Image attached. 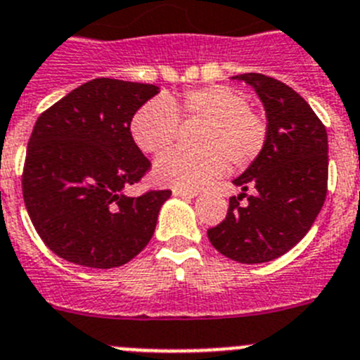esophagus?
I'll list each match as a JSON object with an SVG mask.
<instances>
[{"label":"esophagus","mask_w":360,"mask_h":360,"mask_svg":"<svg viewBox=\"0 0 360 360\" xmlns=\"http://www.w3.org/2000/svg\"><path fill=\"white\" fill-rule=\"evenodd\" d=\"M173 195L178 198H195L198 196V191H186V189H173Z\"/></svg>","instance_id":"34e87169"}]
</instances>
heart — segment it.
<instances>
[{"instance_id": "b5f03b06", "label": "heart", "mask_w": 360, "mask_h": 360, "mask_svg": "<svg viewBox=\"0 0 360 360\" xmlns=\"http://www.w3.org/2000/svg\"><path fill=\"white\" fill-rule=\"evenodd\" d=\"M202 122L195 135L200 149L165 153L153 167L158 184L198 189L219 178L229 162L234 169L249 167L262 155L269 136L266 120L250 108L243 91L209 84L180 95L155 97L131 119L135 144L149 155L167 151L178 139L180 120Z\"/></svg>"}]
</instances>
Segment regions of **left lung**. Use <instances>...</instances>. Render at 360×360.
Returning a JSON list of instances; mask_svg holds the SVG:
<instances>
[{
    "label": "left lung",
    "instance_id": "left-lung-1",
    "mask_svg": "<svg viewBox=\"0 0 360 360\" xmlns=\"http://www.w3.org/2000/svg\"><path fill=\"white\" fill-rule=\"evenodd\" d=\"M234 81L254 88L266 113L263 153L232 184L225 219L209 229L218 252L238 263H266L303 240L316 221L328 184V135L310 104L278 79L241 73ZM250 188L253 195L241 206Z\"/></svg>",
    "mask_w": 360,
    "mask_h": 360
}]
</instances>
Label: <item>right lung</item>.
Instances as JSON below:
<instances>
[{"instance_id": "right-lung-1", "label": "right lung", "mask_w": 360, "mask_h": 360, "mask_svg": "<svg viewBox=\"0 0 360 360\" xmlns=\"http://www.w3.org/2000/svg\"><path fill=\"white\" fill-rule=\"evenodd\" d=\"M155 84L94 79L41 113L27 149L23 198L53 254L90 269L128 263L151 240L171 191L126 195L149 169L131 136Z\"/></svg>"}]
</instances>
